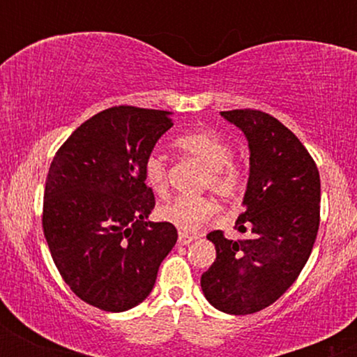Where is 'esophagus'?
<instances>
[{
  "instance_id": "34e87169",
  "label": "esophagus",
  "mask_w": 357,
  "mask_h": 357,
  "mask_svg": "<svg viewBox=\"0 0 357 357\" xmlns=\"http://www.w3.org/2000/svg\"><path fill=\"white\" fill-rule=\"evenodd\" d=\"M195 240H197V236L188 235V233H179V236H178L179 245H190V243L195 242Z\"/></svg>"
}]
</instances>
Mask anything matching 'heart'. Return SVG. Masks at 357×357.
Returning <instances> with one entry per match:
<instances>
[{
	"label": "heart",
	"mask_w": 357,
	"mask_h": 357,
	"mask_svg": "<svg viewBox=\"0 0 357 357\" xmlns=\"http://www.w3.org/2000/svg\"><path fill=\"white\" fill-rule=\"evenodd\" d=\"M174 145L179 152L207 167L204 188L225 200L240 195L243 188V174L231 162L233 146L221 135L212 129H197L179 136ZM143 178L157 195H165L169 181L164 158L157 153L146 157L143 164ZM214 214L215 205L211 200L193 197H176L158 208V215L181 231H197Z\"/></svg>",
	"instance_id": "b5f03b06"
}]
</instances>
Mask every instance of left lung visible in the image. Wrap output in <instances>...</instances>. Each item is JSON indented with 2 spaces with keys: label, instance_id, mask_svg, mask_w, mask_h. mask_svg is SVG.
I'll return each instance as SVG.
<instances>
[{
  "label": "left lung",
  "instance_id": "left-lung-1",
  "mask_svg": "<svg viewBox=\"0 0 357 357\" xmlns=\"http://www.w3.org/2000/svg\"><path fill=\"white\" fill-rule=\"evenodd\" d=\"M242 129L250 152L243 236L211 231L215 261L202 275L205 298L228 314H252L278 301L301 275L319 228L321 185L314 160L297 136L261 110L221 112Z\"/></svg>",
  "mask_w": 357,
  "mask_h": 357
}]
</instances>
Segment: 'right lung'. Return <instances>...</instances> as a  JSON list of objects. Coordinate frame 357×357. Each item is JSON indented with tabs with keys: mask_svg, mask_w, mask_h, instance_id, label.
I'll return each mask as SVG.
<instances>
[{
	"mask_svg": "<svg viewBox=\"0 0 357 357\" xmlns=\"http://www.w3.org/2000/svg\"><path fill=\"white\" fill-rule=\"evenodd\" d=\"M171 112L112 107L82 122L53 157L43 231L63 282L81 301L122 312L145 301L178 231L149 221L155 197L143 164Z\"/></svg>",
	"mask_w": 357,
	"mask_h": 357,
	"instance_id": "add662e5",
	"label": "right lung"
}]
</instances>
